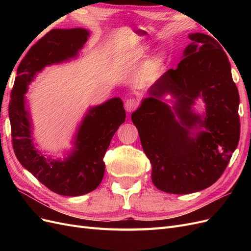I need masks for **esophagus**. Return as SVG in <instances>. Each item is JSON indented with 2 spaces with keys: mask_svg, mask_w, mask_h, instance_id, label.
Listing matches in <instances>:
<instances>
[{
  "mask_svg": "<svg viewBox=\"0 0 251 251\" xmlns=\"http://www.w3.org/2000/svg\"><path fill=\"white\" fill-rule=\"evenodd\" d=\"M125 107H126V112L131 113L133 112L134 110H136V108L138 107V101L134 100V98H130V100H127L125 103Z\"/></svg>",
  "mask_w": 251,
  "mask_h": 251,
  "instance_id": "34e87169",
  "label": "esophagus"
}]
</instances>
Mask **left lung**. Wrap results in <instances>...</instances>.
<instances>
[{"mask_svg": "<svg viewBox=\"0 0 251 251\" xmlns=\"http://www.w3.org/2000/svg\"><path fill=\"white\" fill-rule=\"evenodd\" d=\"M192 43L176 69H170L149 89L132 121L151 164V181L162 192L183 195L202 191L222 176L240 139L238 88L221 45L204 33ZM176 100L178 122L163 96ZM202 97L205 113H193ZM192 130L196 132H192Z\"/></svg>", "mask_w": 251, "mask_h": 251, "instance_id": "8db88e82", "label": "left lung"}]
</instances>
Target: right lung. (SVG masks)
I'll return each mask as SVG.
<instances>
[{"label": "right lung", "instance_id": "obj_1", "mask_svg": "<svg viewBox=\"0 0 251 251\" xmlns=\"http://www.w3.org/2000/svg\"><path fill=\"white\" fill-rule=\"evenodd\" d=\"M90 33L83 28L52 29L29 49L18 67L9 102L12 146L18 160L50 191L62 196L88 194L100 184L103 157L111 139L126 120L124 102L114 97L90 108L64 160L46 158L34 146L32 124L25 93L36 73L45 67L68 62L78 55Z\"/></svg>", "mask_w": 251, "mask_h": 251}]
</instances>
